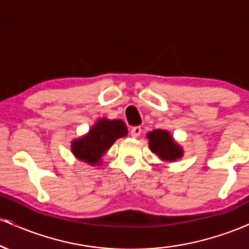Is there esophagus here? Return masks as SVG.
<instances>
[{"label": "esophagus", "instance_id": "1", "mask_svg": "<svg viewBox=\"0 0 249 249\" xmlns=\"http://www.w3.org/2000/svg\"><path fill=\"white\" fill-rule=\"evenodd\" d=\"M141 133H142L141 126H133L130 130V134H131V137H132V138H138V137L141 136Z\"/></svg>", "mask_w": 249, "mask_h": 249}]
</instances>
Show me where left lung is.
Segmentation results:
<instances>
[{"mask_svg": "<svg viewBox=\"0 0 249 249\" xmlns=\"http://www.w3.org/2000/svg\"><path fill=\"white\" fill-rule=\"evenodd\" d=\"M148 146L151 151L157 154L162 161H174L180 159L184 151L180 145L174 142L170 132L165 130H153L147 133Z\"/></svg>", "mask_w": 249, "mask_h": 249, "instance_id": "obj_1", "label": "left lung"}]
</instances>
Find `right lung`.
Returning <instances> with one entry per match:
<instances>
[{
    "label": "right lung",
    "instance_id": "add662e5",
    "mask_svg": "<svg viewBox=\"0 0 249 249\" xmlns=\"http://www.w3.org/2000/svg\"><path fill=\"white\" fill-rule=\"evenodd\" d=\"M127 134V127L121 119L102 118L81 138L71 144L73 156L90 165H101L102 157L118 138Z\"/></svg>",
    "mask_w": 249,
    "mask_h": 249
}]
</instances>
